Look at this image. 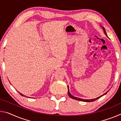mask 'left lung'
Wrapping results in <instances>:
<instances>
[{"mask_svg":"<svg viewBox=\"0 0 121 121\" xmlns=\"http://www.w3.org/2000/svg\"><path fill=\"white\" fill-rule=\"evenodd\" d=\"M102 28H103L104 31V32H105V35H106V36L107 37V34H106V30H105V28H104V27H102ZM107 92H108V91H107ZM107 92H106L105 94H104L103 95H101V96H100V97H98V98H95V99H81V98H79L75 97H74V96H73V95H71V94L70 93V92H69V87H68V95H69V97H70L71 98H72V99H73L77 100H79V101H84V102H93V101H95V100L98 99H99V98H100V97H101L102 96H103L104 95H105L107 93Z\"/></svg>","mask_w":121,"mask_h":121,"instance_id":"obj_1","label":"left lung"}]
</instances>
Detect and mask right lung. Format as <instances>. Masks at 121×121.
Listing matches in <instances>:
<instances>
[{"label":"right lung","mask_w":121,"mask_h":121,"mask_svg":"<svg viewBox=\"0 0 121 121\" xmlns=\"http://www.w3.org/2000/svg\"><path fill=\"white\" fill-rule=\"evenodd\" d=\"M19 93L20 94V95H22V96H23V97H26V96H25V95H22V94H21V93H20V92H19Z\"/></svg>","instance_id":"obj_1"}]
</instances>
